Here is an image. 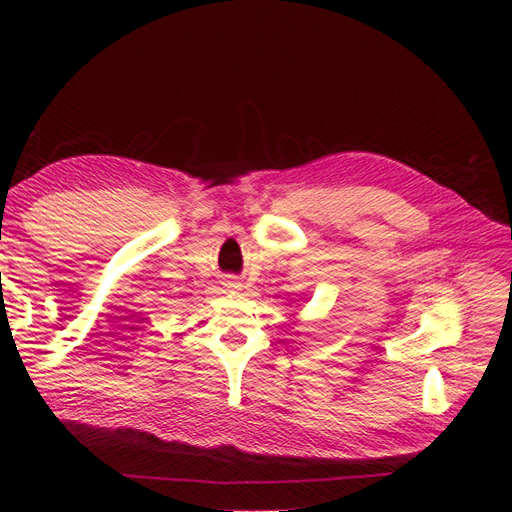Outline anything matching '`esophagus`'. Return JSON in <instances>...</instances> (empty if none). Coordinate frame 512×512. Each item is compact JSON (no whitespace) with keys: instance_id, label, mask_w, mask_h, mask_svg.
I'll list each match as a JSON object with an SVG mask.
<instances>
[{"instance_id":"1","label":"esophagus","mask_w":512,"mask_h":512,"mask_svg":"<svg viewBox=\"0 0 512 512\" xmlns=\"http://www.w3.org/2000/svg\"><path fill=\"white\" fill-rule=\"evenodd\" d=\"M222 286H224V290H226V292H239V290L243 288V284L237 280L235 275H228V277H224Z\"/></svg>"}]
</instances>
